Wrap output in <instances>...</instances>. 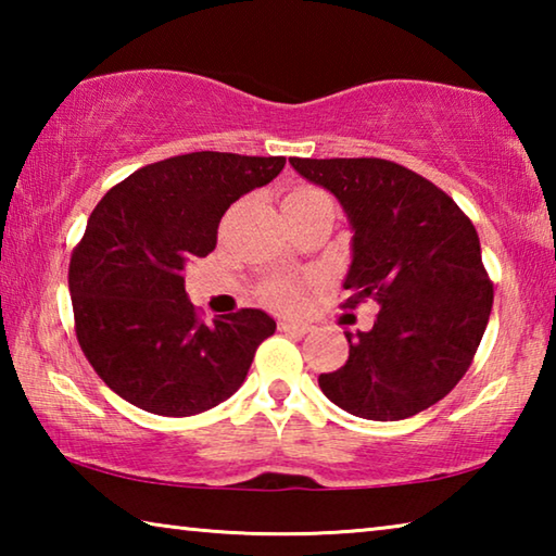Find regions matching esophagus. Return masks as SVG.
<instances>
[{
	"instance_id": "esophagus-1",
	"label": "esophagus",
	"mask_w": 556,
	"mask_h": 556,
	"mask_svg": "<svg viewBox=\"0 0 556 556\" xmlns=\"http://www.w3.org/2000/svg\"><path fill=\"white\" fill-rule=\"evenodd\" d=\"M279 331H285V333H296V336H304V333L312 331V328H308L306 324H296V321H279Z\"/></svg>"
}]
</instances>
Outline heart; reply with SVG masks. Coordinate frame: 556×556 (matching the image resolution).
Here are the masks:
<instances>
[{"label":"heart","instance_id":"obj_1","mask_svg":"<svg viewBox=\"0 0 556 556\" xmlns=\"http://www.w3.org/2000/svg\"><path fill=\"white\" fill-rule=\"evenodd\" d=\"M321 191H314V188H301V191H294L289 199H304V195H314ZM287 199V201H289ZM301 299H304V281L301 279H271L262 287V301L269 304L277 312H294V308L301 306Z\"/></svg>","mask_w":556,"mask_h":556}]
</instances>
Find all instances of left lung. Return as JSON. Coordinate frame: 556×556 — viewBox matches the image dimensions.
<instances>
[{"label":"left lung","instance_id":"obj_1","mask_svg":"<svg viewBox=\"0 0 556 556\" xmlns=\"http://www.w3.org/2000/svg\"><path fill=\"white\" fill-rule=\"evenodd\" d=\"M289 164L331 191L351 220L343 306H380L370 331L345 333L343 368L318 375L324 394L375 421L407 419L444 400L473 363L493 306L473 223L441 188L388 159Z\"/></svg>","mask_w":556,"mask_h":556}]
</instances>
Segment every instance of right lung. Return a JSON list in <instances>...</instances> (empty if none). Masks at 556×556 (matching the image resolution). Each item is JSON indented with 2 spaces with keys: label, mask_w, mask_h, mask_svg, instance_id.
<instances>
[{
  "label": "right lung",
  "mask_w": 556,
  "mask_h": 556,
  "mask_svg": "<svg viewBox=\"0 0 556 556\" xmlns=\"http://www.w3.org/2000/svg\"><path fill=\"white\" fill-rule=\"evenodd\" d=\"M285 164V156L228 152L172 156L110 188L90 213L68 267L75 336L122 400L162 417H191L248 378L275 318L240 308L203 324L184 267L211 255L225 211Z\"/></svg>",
  "instance_id": "right-lung-1"
}]
</instances>
